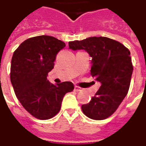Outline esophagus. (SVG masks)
<instances>
[{
	"mask_svg": "<svg viewBox=\"0 0 146 146\" xmlns=\"http://www.w3.org/2000/svg\"><path fill=\"white\" fill-rule=\"evenodd\" d=\"M74 91H75V92H80V91H82V89H81V88H80V87L75 86V87H74Z\"/></svg>",
	"mask_w": 146,
	"mask_h": 146,
	"instance_id": "34e87169",
	"label": "esophagus"
}]
</instances>
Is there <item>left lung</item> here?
<instances>
[{"instance_id":"obj_1","label":"left lung","mask_w":146,"mask_h":146,"mask_svg":"<svg viewBox=\"0 0 146 146\" xmlns=\"http://www.w3.org/2000/svg\"><path fill=\"white\" fill-rule=\"evenodd\" d=\"M73 50H85L92 57L91 74L101 86L82 110L93 120L106 119L117 109L129 90L133 70L129 50L107 37H89L69 42Z\"/></svg>"}]
</instances>
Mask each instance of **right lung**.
Returning a JSON list of instances; mask_svg holds the SVG:
<instances>
[{
	"mask_svg": "<svg viewBox=\"0 0 146 146\" xmlns=\"http://www.w3.org/2000/svg\"><path fill=\"white\" fill-rule=\"evenodd\" d=\"M66 44L49 35L30 38L13 54L10 81L17 98L29 113L47 120L59 112L64 96L74 89L71 82L51 84L47 76L56 55Z\"/></svg>",
	"mask_w": 146,
	"mask_h": 146,
	"instance_id": "obj_1",
	"label": "right lung"
}]
</instances>
